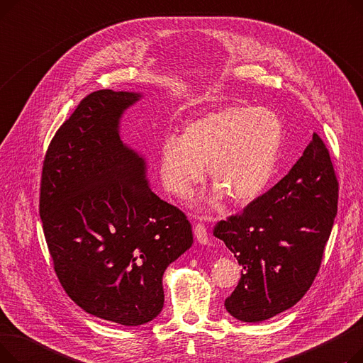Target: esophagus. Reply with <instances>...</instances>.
I'll list each match as a JSON object with an SVG mask.
<instances>
[{
	"mask_svg": "<svg viewBox=\"0 0 363 363\" xmlns=\"http://www.w3.org/2000/svg\"><path fill=\"white\" fill-rule=\"evenodd\" d=\"M194 235L199 242L201 244H208V235H207V228L204 223L199 222L194 225Z\"/></svg>",
	"mask_w": 363,
	"mask_h": 363,
	"instance_id": "esophagus-1",
	"label": "esophagus"
}]
</instances>
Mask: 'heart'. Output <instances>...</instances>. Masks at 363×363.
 <instances>
[{
    "label": "heart",
    "instance_id": "obj_1",
    "mask_svg": "<svg viewBox=\"0 0 363 363\" xmlns=\"http://www.w3.org/2000/svg\"><path fill=\"white\" fill-rule=\"evenodd\" d=\"M282 141V121L271 110L241 103L211 110L185 125L181 137H164L159 157L163 185L186 197L207 164L216 185L211 203L223 194L235 204L250 203L271 182Z\"/></svg>",
    "mask_w": 363,
    "mask_h": 363
}]
</instances>
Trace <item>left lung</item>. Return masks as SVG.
Masks as SVG:
<instances>
[{"label":"left lung","instance_id":"obj_1","mask_svg":"<svg viewBox=\"0 0 363 363\" xmlns=\"http://www.w3.org/2000/svg\"><path fill=\"white\" fill-rule=\"evenodd\" d=\"M337 204L330 151L315 132L287 175L215 226L213 235L242 268L226 311L242 322H262L293 308L320 268Z\"/></svg>","mask_w":363,"mask_h":363}]
</instances>
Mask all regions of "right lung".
Masks as SVG:
<instances>
[{"label": "right lung", "mask_w": 363, "mask_h": 363, "mask_svg": "<svg viewBox=\"0 0 363 363\" xmlns=\"http://www.w3.org/2000/svg\"><path fill=\"white\" fill-rule=\"evenodd\" d=\"M137 92L100 89L55 132L44 157L40 215L54 271L89 315L137 327L163 309L162 278L193 244L178 207L145 179V162L119 137Z\"/></svg>", "instance_id": "1"}]
</instances>
